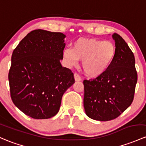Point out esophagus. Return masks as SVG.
<instances>
[{
    "label": "esophagus",
    "mask_w": 146,
    "mask_h": 146,
    "mask_svg": "<svg viewBox=\"0 0 146 146\" xmlns=\"http://www.w3.org/2000/svg\"><path fill=\"white\" fill-rule=\"evenodd\" d=\"M74 78L75 80L76 81H80L81 80V78L78 73H74Z\"/></svg>",
    "instance_id": "esophagus-1"
}]
</instances>
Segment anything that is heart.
I'll return each instance as SVG.
<instances>
[{
    "label": "heart",
    "mask_w": 146,
    "mask_h": 146,
    "mask_svg": "<svg viewBox=\"0 0 146 146\" xmlns=\"http://www.w3.org/2000/svg\"><path fill=\"white\" fill-rule=\"evenodd\" d=\"M116 49L109 41L94 38H80L74 42L73 48L65 49L63 57L69 67L82 61V70L90 77L102 75L115 59Z\"/></svg>",
    "instance_id": "obj_1"
}]
</instances>
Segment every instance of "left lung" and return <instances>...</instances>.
Wrapping results in <instances>:
<instances>
[{"label":"left lung","instance_id":"1","mask_svg":"<svg viewBox=\"0 0 146 146\" xmlns=\"http://www.w3.org/2000/svg\"><path fill=\"white\" fill-rule=\"evenodd\" d=\"M112 37L116 49L114 60L102 75L83 81L86 115L95 120H112L120 115L132 103L137 82L134 54L119 35Z\"/></svg>","mask_w":146,"mask_h":146}]
</instances>
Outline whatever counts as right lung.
Listing matches in <instances>:
<instances>
[{
  "label": "right lung",
  "instance_id": "add662e5",
  "mask_svg": "<svg viewBox=\"0 0 146 146\" xmlns=\"http://www.w3.org/2000/svg\"><path fill=\"white\" fill-rule=\"evenodd\" d=\"M62 33L37 29L12 52L8 79L14 104L34 119L57 114L63 94L74 84L73 73L62 67L65 47Z\"/></svg>",
  "mask_w": 146,
  "mask_h": 146
}]
</instances>
